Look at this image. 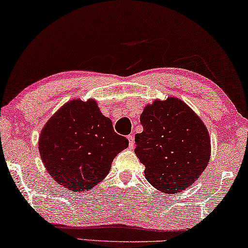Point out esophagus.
<instances>
[{
  "instance_id": "34e87169",
  "label": "esophagus",
  "mask_w": 248,
  "mask_h": 248,
  "mask_svg": "<svg viewBox=\"0 0 248 248\" xmlns=\"http://www.w3.org/2000/svg\"><path fill=\"white\" fill-rule=\"evenodd\" d=\"M127 140H128V144H129V147H133L134 146V135L131 134L127 136Z\"/></svg>"
}]
</instances>
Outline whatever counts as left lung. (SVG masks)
Instances as JSON below:
<instances>
[{"label": "left lung", "instance_id": "8db88e82", "mask_svg": "<svg viewBox=\"0 0 248 248\" xmlns=\"http://www.w3.org/2000/svg\"><path fill=\"white\" fill-rule=\"evenodd\" d=\"M140 120L143 132L135 135L134 152L148 183L166 194L192 185L211 157V140L202 120L175 97L145 106Z\"/></svg>", "mask_w": 248, "mask_h": 248}]
</instances>
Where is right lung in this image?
I'll return each instance as SVG.
<instances>
[{
  "label": "right lung",
  "instance_id": "obj_1",
  "mask_svg": "<svg viewBox=\"0 0 248 248\" xmlns=\"http://www.w3.org/2000/svg\"><path fill=\"white\" fill-rule=\"evenodd\" d=\"M128 146L94 100L75 98L45 124L39 151L45 169L71 192L89 190L105 178L115 156Z\"/></svg>",
  "mask_w": 248,
  "mask_h": 248
}]
</instances>
